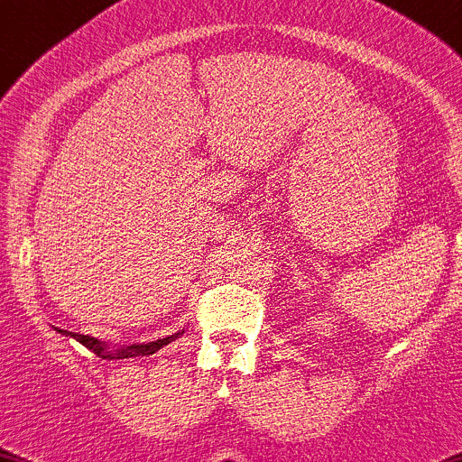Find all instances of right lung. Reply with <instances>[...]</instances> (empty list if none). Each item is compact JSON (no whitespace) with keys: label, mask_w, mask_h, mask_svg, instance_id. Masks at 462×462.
Here are the masks:
<instances>
[{"label":"right lung","mask_w":462,"mask_h":462,"mask_svg":"<svg viewBox=\"0 0 462 462\" xmlns=\"http://www.w3.org/2000/svg\"><path fill=\"white\" fill-rule=\"evenodd\" d=\"M53 329L58 331V334H65V336H71V338L79 340L80 345H85L89 352H94L97 356H101V359H131V356H149V355H155L158 350H162L164 345H169L171 340H176L178 336L182 334L185 329H180L178 334H171V336H164V338H158V340H151V343H133V345H122V347H110V345L106 343V340H98L94 338V336H83V334H74V331H67V329H58V327H53Z\"/></svg>","instance_id":"add662e5"}]
</instances>
